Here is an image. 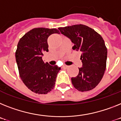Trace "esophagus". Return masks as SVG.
<instances>
[{
	"label": "esophagus",
	"mask_w": 121,
	"mask_h": 121,
	"mask_svg": "<svg viewBox=\"0 0 121 121\" xmlns=\"http://www.w3.org/2000/svg\"><path fill=\"white\" fill-rule=\"evenodd\" d=\"M64 68H68V66H67V65H63V66Z\"/></svg>",
	"instance_id": "1"
}]
</instances>
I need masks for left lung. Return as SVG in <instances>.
Returning a JSON list of instances; mask_svg holds the SVG:
<instances>
[{
	"label": "left lung",
	"instance_id": "left-lung-1",
	"mask_svg": "<svg viewBox=\"0 0 121 121\" xmlns=\"http://www.w3.org/2000/svg\"><path fill=\"white\" fill-rule=\"evenodd\" d=\"M60 32L74 43L73 49L81 52L82 68L71 78L75 89L81 92L92 90L99 84L106 69L107 48L104 40L94 29L83 24L59 28Z\"/></svg>",
	"mask_w": 121,
	"mask_h": 121
}]
</instances>
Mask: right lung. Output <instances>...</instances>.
Masks as SVG:
<instances>
[{"label": "right lung", "mask_w": 121, "mask_h": 121, "mask_svg": "<svg viewBox=\"0 0 121 121\" xmlns=\"http://www.w3.org/2000/svg\"><path fill=\"white\" fill-rule=\"evenodd\" d=\"M56 29L38 28L31 29L20 39L15 57L20 76L25 86L34 93L46 94L55 87L57 65H50L42 60L43 53L48 52L47 39Z\"/></svg>", "instance_id": "add662e5"}]
</instances>
